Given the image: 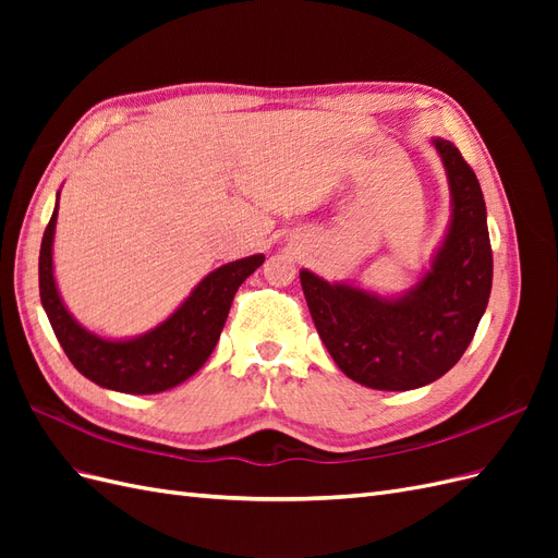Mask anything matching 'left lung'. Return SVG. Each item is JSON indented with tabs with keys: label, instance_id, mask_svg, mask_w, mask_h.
<instances>
[{
	"label": "left lung",
	"instance_id": "1",
	"mask_svg": "<svg viewBox=\"0 0 558 558\" xmlns=\"http://www.w3.org/2000/svg\"><path fill=\"white\" fill-rule=\"evenodd\" d=\"M447 167L453 216L430 272L400 300H381L307 269L302 291L318 337L342 373L377 391H410L461 361L488 305L494 256L480 181L461 150L433 140Z\"/></svg>",
	"mask_w": 558,
	"mask_h": 558
}]
</instances>
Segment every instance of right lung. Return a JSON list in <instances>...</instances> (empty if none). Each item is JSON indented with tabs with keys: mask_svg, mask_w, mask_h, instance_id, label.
Segmentation results:
<instances>
[{
	"mask_svg": "<svg viewBox=\"0 0 558 558\" xmlns=\"http://www.w3.org/2000/svg\"><path fill=\"white\" fill-rule=\"evenodd\" d=\"M58 207L44 230L39 251V295L66 359L90 381L121 393H160L195 375L211 356L242 281L265 256H248L214 269L183 305L137 340L111 342L83 330L64 310L53 279V232Z\"/></svg>",
	"mask_w": 558,
	"mask_h": 558,
	"instance_id": "obj_1",
	"label": "right lung"
}]
</instances>
